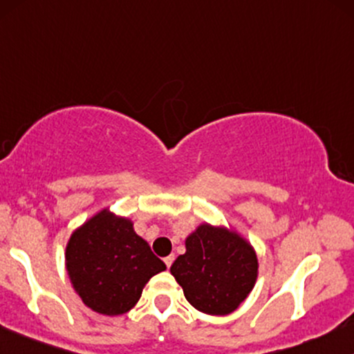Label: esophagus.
Returning <instances> with one entry per match:
<instances>
[{"label": "esophagus", "instance_id": "esophagus-1", "mask_svg": "<svg viewBox=\"0 0 354 354\" xmlns=\"http://www.w3.org/2000/svg\"><path fill=\"white\" fill-rule=\"evenodd\" d=\"M173 261H174V255H173V254H171V255H168V257H165V263H166V267H171Z\"/></svg>", "mask_w": 354, "mask_h": 354}]
</instances>
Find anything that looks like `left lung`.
<instances>
[{
  "label": "left lung",
  "instance_id": "left-lung-1",
  "mask_svg": "<svg viewBox=\"0 0 354 354\" xmlns=\"http://www.w3.org/2000/svg\"><path fill=\"white\" fill-rule=\"evenodd\" d=\"M257 267V255L241 236L203 224L186 239V252L169 270L196 310L227 315L254 288Z\"/></svg>",
  "mask_w": 354,
  "mask_h": 354
}]
</instances>
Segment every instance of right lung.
Here are the masks:
<instances>
[{
	"instance_id": "add662e5",
	"label": "right lung",
	"mask_w": 354,
	"mask_h": 354,
	"mask_svg": "<svg viewBox=\"0 0 354 354\" xmlns=\"http://www.w3.org/2000/svg\"><path fill=\"white\" fill-rule=\"evenodd\" d=\"M66 266L75 292L93 312L122 315L142 297L145 283L166 269L129 219L107 209L71 236Z\"/></svg>"
}]
</instances>
